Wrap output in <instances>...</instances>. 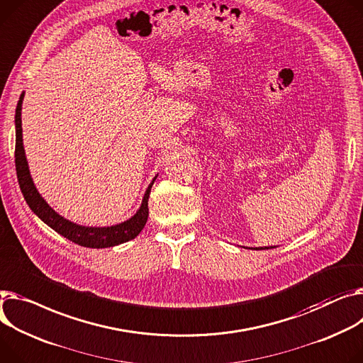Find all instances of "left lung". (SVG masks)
Listing matches in <instances>:
<instances>
[{"label": "left lung", "mask_w": 363, "mask_h": 363, "mask_svg": "<svg viewBox=\"0 0 363 363\" xmlns=\"http://www.w3.org/2000/svg\"><path fill=\"white\" fill-rule=\"evenodd\" d=\"M265 248H267V250H270V248H276V247H264V248L261 247V248H255V250H265Z\"/></svg>", "instance_id": "8db88e82"}]
</instances>
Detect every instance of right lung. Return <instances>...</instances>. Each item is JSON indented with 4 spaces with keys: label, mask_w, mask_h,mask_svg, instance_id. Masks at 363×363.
<instances>
[{
    "label": "right lung",
    "mask_w": 363,
    "mask_h": 363,
    "mask_svg": "<svg viewBox=\"0 0 363 363\" xmlns=\"http://www.w3.org/2000/svg\"><path fill=\"white\" fill-rule=\"evenodd\" d=\"M24 93L20 94V99L16 108V172L20 189L23 192V197L26 200L28 206L32 208V211L39 217V219L46 223L50 228H52L55 232L62 235L64 238L69 239L71 242L77 245L86 247V248H109L119 244H124L127 240L134 239L144 228L149 217V196L150 189L153 186L155 179L146 189V194L143 197V203L137 213L131 217V219L108 228H89V226H80L77 223H72L62 216H60L52 207H50L42 196L38 192L26 160V155H24L23 147V134H21V104H23Z\"/></svg>",
    "instance_id": "right-lung-1"
}]
</instances>
